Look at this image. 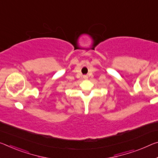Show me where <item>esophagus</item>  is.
Segmentation results:
<instances>
[{
  "label": "esophagus",
  "instance_id": "34e87169",
  "mask_svg": "<svg viewBox=\"0 0 158 158\" xmlns=\"http://www.w3.org/2000/svg\"><path fill=\"white\" fill-rule=\"evenodd\" d=\"M84 79H88V76H87V75H84Z\"/></svg>",
  "mask_w": 158,
  "mask_h": 158
}]
</instances>
